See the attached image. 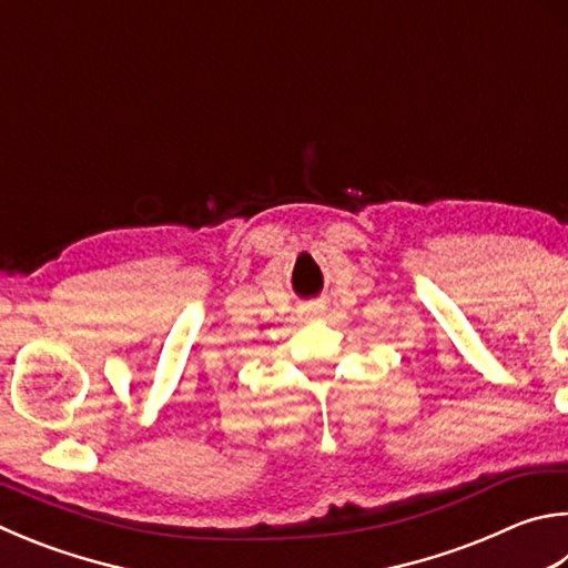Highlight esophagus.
Returning <instances> with one entry per match:
<instances>
[{
  "mask_svg": "<svg viewBox=\"0 0 568 568\" xmlns=\"http://www.w3.org/2000/svg\"><path fill=\"white\" fill-rule=\"evenodd\" d=\"M323 311H325V307H323V305H317V303L307 307V313H311V315H320Z\"/></svg>",
  "mask_w": 568,
  "mask_h": 568,
  "instance_id": "1",
  "label": "esophagus"
}]
</instances>
